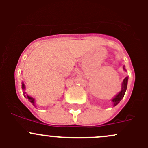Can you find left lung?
Masks as SVG:
<instances>
[{
  "mask_svg": "<svg viewBox=\"0 0 148 148\" xmlns=\"http://www.w3.org/2000/svg\"><path fill=\"white\" fill-rule=\"evenodd\" d=\"M124 71H126V69L125 68V66H123ZM127 82H128V77H126L124 79L123 82L122 83V87H121V91L119 92L117 95H116L112 99V102H113V106H116L117 104H119V102H120L122 99V98L124 97V95H125V92L127 90Z\"/></svg>",
  "mask_w": 148,
  "mask_h": 148,
  "instance_id": "obj_1",
  "label": "left lung"
}]
</instances>
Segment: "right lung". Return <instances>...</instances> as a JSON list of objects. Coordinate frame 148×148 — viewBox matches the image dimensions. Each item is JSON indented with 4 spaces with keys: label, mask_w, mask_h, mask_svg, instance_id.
<instances>
[{
    "label": "right lung",
    "mask_w": 148,
    "mask_h": 148,
    "mask_svg": "<svg viewBox=\"0 0 148 148\" xmlns=\"http://www.w3.org/2000/svg\"><path fill=\"white\" fill-rule=\"evenodd\" d=\"M21 86H22V89L23 90V95H24L25 97L27 98V99H28V101H29V102H31V103L33 104V105L35 106V107H36V104H35V99H34V98H33V97H31L28 96L27 94H26V92H25V90H26V86H25L24 83H23V82H22Z\"/></svg>",
    "instance_id": "1"
}]
</instances>
